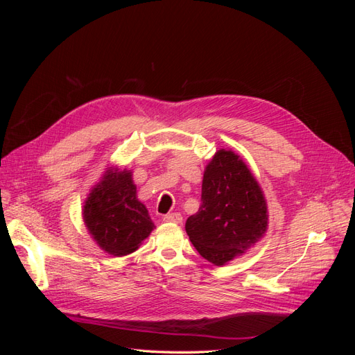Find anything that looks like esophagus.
<instances>
[{"label":"esophagus","mask_w":355,"mask_h":355,"mask_svg":"<svg viewBox=\"0 0 355 355\" xmlns=\"http://www.w3.org/2000/svg\"><path fill=\"white\" fill-rule=\"evenodd\" d=\"M164 222H170V223H180L182 222V216L180 213H168L163 218Z\"/></svg>","instance_id":"1"}]
</instances>
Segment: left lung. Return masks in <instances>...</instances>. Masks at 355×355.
Returning a JSON list of instances; mask_svg holds the SVG:
<instances>
[{
	"label": "left lung",
	"mask_w": 355,
	"mask_h": 355,
	"mask_svg": "<svg viewBox=\"0 0 355 355\" xmlns=\"http://www.w3.org/2000/svg\"><path fill=\"white\" fill-rule=\"evenodd\" d=\"M266 228V201L250 168L231 149H219L204 170L201 206L185 223L191 243L222 266L253 247Z\"/></svg>",
	"instance_id": "1"
}]
</instances>
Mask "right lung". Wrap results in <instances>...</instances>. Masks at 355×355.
<instances>
[{
  "label": "right lung",
  "mask_w": 355,
  "mask_h": 355,
  "mask_svg": "<svg viewBox=\"0 0 355 355\" xmlns=\"http://www.w3.org/2000/svg\"><path fill=\"white\" fill-rule=\"evenodd\" d=\"M83 218L96 244L112 256L133 253L154 230L127 168L110 167L105 171L84 202Z\"/></svg>",
  "instance_id": "right-lung-1"
}]
</instances>
